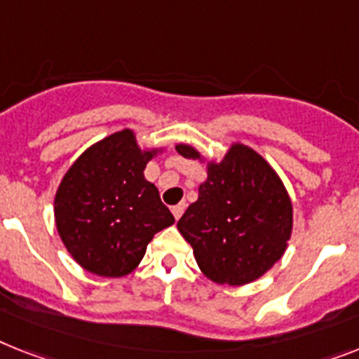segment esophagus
I'll list each match as a JSON object with an SVG mask.
<instances>
[{
  "label": "esophagus",
  "mask_w": 359,
  "mask_h": 359,
  "mask_svg": "<svg viewBox=\"0 0 359 359\" xmlns=\"http://www.w3.org/2000/svg\"><path fill=\"white\" fill-rule=\"evenodd\" d=\"M183 211H185V203H177V205H174L172 207L174 218H176V220H180V218H182V215H183Z\"/></svg>",
  "instance_id": "esophagus-1"
}]
</instances>
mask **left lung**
<instances>
[{"instance_id":"8db88e82","label":"left lung","mask_w":359,"mask_h":359,"mask_svg":"<svg viewBox=\"0 0 359 359\" xmlns=\"http://www.w3.org/2000/svg\"><path fill=\"white\" fill-rule=\"evenodd\" d=\"M187 159H201L191 144H176ZM293 209L271 165L253 148L233 143L224 159L207 163L198 200L177 222L201 273L216 284L257 280L286 251Z\"/></svg>"}]
</instances>
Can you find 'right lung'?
<instances>
[{
  "label": "right lung",
  "mask_w": 359,
  "mask_h": 359,
  "mask_svg": "<svg viewBox=\"0 0 359 359\" xmlns=\"http://www.w3.org/2000/svg\"><path fill=\"white\" fill-rule=\"evenodd\" d=\"M158 152L161 148L141 150L135 133L124 128L91 144L62 177L55 196L56 229L90 273H132L154 235L174 224L158 187L143 174Z\"/></svg>",
  "instance_id": "obj_1"
}]
</instances>
